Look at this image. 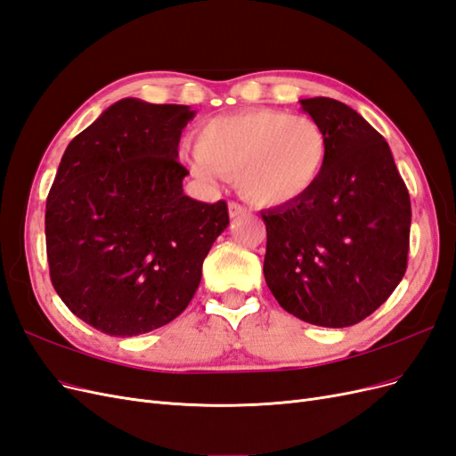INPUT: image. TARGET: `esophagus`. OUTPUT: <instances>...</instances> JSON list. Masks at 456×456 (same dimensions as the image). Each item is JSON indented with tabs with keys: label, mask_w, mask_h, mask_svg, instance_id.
<instances>
[{
	"label": "esophagus",
	"mask_w": 456,
	"mask_h": 456,
	"mask_svg": "<svg viewBox=\"0 0 456 456\" xmlns=\"http://www.w3.org/2000/svg\"><path fill=\"white\" fill-rule=\"evenodd\" d=\"M228 215H230V218H238V216L247 215V209L243 205L232 201V203H228Z\"/></svg>",
	"instance_id": "34e87169"
}]
</instances>
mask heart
<instances>
[{"label":"heart","instance_id":"obj_1","mask_svg":"<svg viewBox=\"0 0 456 456\" xmlns=\"http://www.w3.org/2000/svg\"><path fill=\"white\" fill-rule=\"evenodd\" d=\"M327 158V134L315 119L253 108L205 121L196 134V154L186 163L207 184L220 175L236 181L249 203L283 207L310 194Z\"/></svg>","mask_w":456,"mask_h":456}]
</instances>
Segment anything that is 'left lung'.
<instances>
[{
  "instance_id": "1",
  "label": "left lung",
  "mask_w": 456,
  "mask_h": 456,
  "mask_svg": "<svg viewBox=\"0 0 456 456\" xmlns=\"http://www.w3.org/2000/svg\"><path fill=\"white\" fill-rule=\"evenodd\" d=\"M323 127L329 158L302 200L262 211L265 280L280 306L320 327L365 320L403 280L411 200L384 136L335 99L298 101Z\"/></svg>"
}]
</instances>
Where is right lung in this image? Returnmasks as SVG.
<instances>
[{
    "label": "right lung",
    "mask_w": 456,
    "mask_h": 456,
    "mask_svg": "<svg viewBox=\"0 0 456 456\" xmlns=\"http://www.w3.org/2000/svg\"><path fill=\"white\" fill-rule=\"evenodd\" d=\"M196 110L121 99L68 144L45 211L54 291L112 337L167 325L190 305L230 224L224 201L184 194L183 129Z\"/></svg>",
    "instance_id": "right-lung-1"
}]
</instances>
